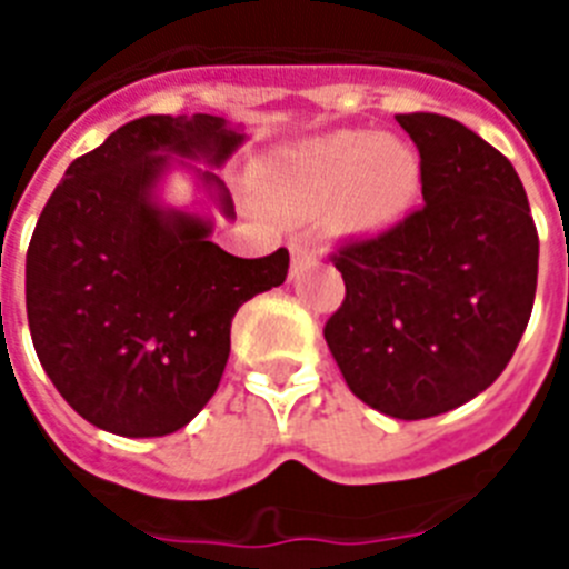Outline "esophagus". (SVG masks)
<instances>
[{
	"label": "esophagus",
	"mask_w": 569,
	"mask_h": 569,
	"mask_svg": "<svg viewBox=\"0 0 569 569\" xmlns=\"http://www.w3.org/2000/svg\"><path fill=\"white\" fill-rule=\"evenodd\" d=\"M313 259L316 256L308 244H293V248H290V276H299L301 270L310 268V264H313Z\"/></svg>",
	"instance_id": "1"
}]
</instances>
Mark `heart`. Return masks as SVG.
<instances>
[{
  "mask_svg": "<svg viewBox=\"0 0 569 569\" xmlns=\"http://www.w3.org/2000/svg\"><path fill=\"white\" fill-rule=\"evenodd\" d=\"M421 156L393 133L336 130L268 156L253 170L256 202L301 222L325 210L339 239H379L399 228L421 193Z\"/></svg>",
  "mask_w": 569,
  "mask_h": 569,
  "instance_id": "obj_1",
  "label": "heart"
}]
</instances>
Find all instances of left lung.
<instances>
[{
    "instance_id": "obj_1",
    "label": "left lung",
    "mask_w": 569,
    "mask_h": 569,
    "mask_svg": "<svg viewBox=\"0 0 569 569\" xmlns=\"http://www.w3.org/2000/svg\"><path fill=\"white\" fill-rule=\"evenodd\" d=\"M421 156L416 210L347 244L345 301L325 325L347 387L393 419L467 405L499 379L532 313L539 233L507 156L456 119L399 113Z\"/></svg>"
}]
</instances>
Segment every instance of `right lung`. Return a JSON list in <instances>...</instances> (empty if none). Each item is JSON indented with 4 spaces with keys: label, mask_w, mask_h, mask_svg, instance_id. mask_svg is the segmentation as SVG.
Returning a JSON list of instances; mask_svg holds the SVG:
<instances>
[{
    "label": "right lung",
    "mask_w": 569,
    "mask_h": 569,
    "mask_svg": "<svg viewBox=\"0 0 569 569\" xmlns=\"http://www.w3.org/2000/svg\"><path fill=\"white\" fill-rule=\"evenodd\" d=\"M248 142L222 116H144L79 156L39 216L24 259L30 339L84 421L153 439L196 419L222 381L230 321L279 288L290 256L239 259L210 241L236 219L213 168ZM182 167L203 193L179 209L163 182Z\"/></svg>",
    "instance_id": "add662e5"
}]
</instances>
